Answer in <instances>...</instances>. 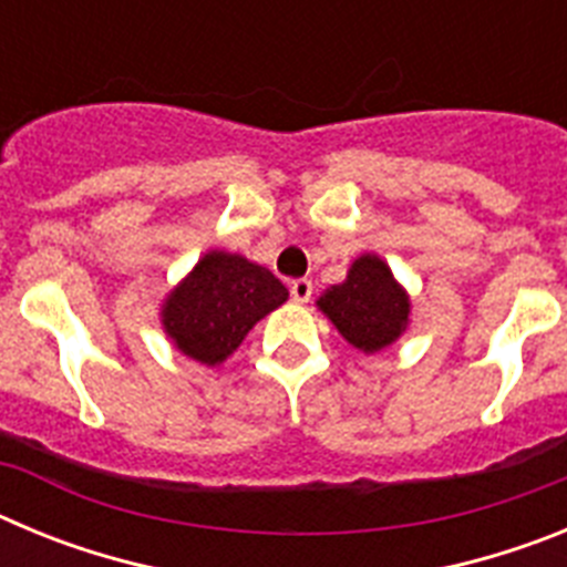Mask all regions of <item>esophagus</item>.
<instances>
[{"instance_id": "obj_1", "label": "esophagus", "mask_w": 567, "mask_h": 567, "mask_svg": "<svg viewBox=\"0 0 567 567\" xmlns=\"http://www.w3.org/2000/svg\"><path fill=\"white\" fill-rule=\"evenodd\" d=\"M289 295H292L295 303H309L312 298V280L309 278H298L289 284Z\"/></svg>"}]
</instances>
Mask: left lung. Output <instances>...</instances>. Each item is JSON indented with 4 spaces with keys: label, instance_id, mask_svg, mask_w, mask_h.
I'll return each mask as SVG.
<instances>
[{
    "label": "left lung",
    "instance_id": "1",
    "mask_svg": "<svg viewBox=\"0 0 567 567\" xmlns=\"http://www.w3.org/2000/svg\"><path fill=\"white\" fill-rule=\"evenodd\" d=\"M318 307L363 352H380L394 343L409 323V298L378 255L354 260L343 284L329 289Z\"/></svg>",
    "mask_w": 567,
    "mask_h": 567
}]
</instances>
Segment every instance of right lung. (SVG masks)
Returning <instances> with one entry per match:
<instances>
[{"instance_id":"add662e5","label":"right lung","mask_w":567,"mask_h":567,"mask_svg":"<svg viewBox=\"0 0 567 567\" xmlns=\"http://www.w3.org/2000/svg\"><path fill=\"white\" fill-rule=\"evenodd\" d=\"M287 298V287L267 267L240 255L209 252L164 303V329L187 358L215 365Z\"/></svg>"}]
</instances>
